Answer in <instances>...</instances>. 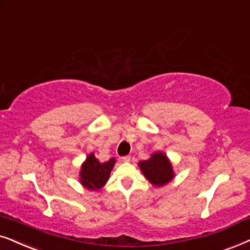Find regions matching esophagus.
I'll list each match as a JSON object with an SVG mask.
<instances>
[{
  "label": "esophagus",
  "mask_w": 250,
  "mask_h": 250,
  "mask_svg": "<svg viewBox=\"0 0 250 250\" xmlns=\"http://www.w3.org/2000/svg\"><path fill=\"white\" fill-rule=\"evenodd\" d=\"M121 160H122L123 163H129V162H130V157H129V156L122 157V158H121Z\"/></svg>",
  "instance_id": "esophagus-1"
}]
</instances>
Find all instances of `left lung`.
I'll return each mask as SVG.
<instances>
[{
  "label": "left lung",
  "mask_w": 250,
  "mask_h": 250,
  "mask_svg": "<svg viewBox=\"0 0 250 250\" xmlns=\"http://www.w3.org/2000/svg\"><path fill=\"white\" fill-rule=\"evenodd\" d=\"M141 172L153 187H164L174 179L173 165L166 153L156 151L146 160L138 163Z\"/></svg>",
  "instance_id": "left-lung-1"
}]
</instances>
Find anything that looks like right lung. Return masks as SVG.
Segmentation results:
<instances>
[{"instance_id": "1", "label": "right lung", "mask_w": 250, "mask_h": 250, "mask_svg": "<svg viewBox=\"0 0 250 250\" xmlns=\"http://www.w3.org/2000/svg\"><path fill=\"white\" fill-rule=\"evenodd\" d=\"M116 163L115 158H110L105 163L99 162L93 152L87 154L80 170V183L91 191L100 190L108 181L110 172Z\"/></svg>"}]
</instances>
